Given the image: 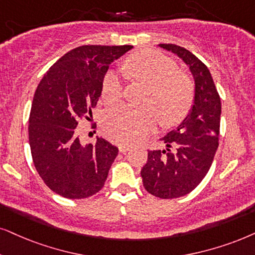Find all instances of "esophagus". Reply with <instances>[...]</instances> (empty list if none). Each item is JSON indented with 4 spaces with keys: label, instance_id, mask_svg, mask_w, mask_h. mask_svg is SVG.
<instances>
[{
    "label": "esophagus",
    "instance_id": "obj_1",
    "mask_svg": "<svg viewBox=\"0 0 255 255\" xmlns=\"http://www.w3.org/2000/svg\"><path fill=\"white\" fill-rule=\"evenodd\" d=\"M130 149V146H128V144H119V150H120V153H126V151H128Z\"/></svg>",
    "mask_w": 255,
    "mask_h": 255
}]
</instances>
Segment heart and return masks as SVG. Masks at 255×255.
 Segmentation results:
<instances>
[{
	"label": "heart",
	"instance_id": "heart-1",
	"mask_svg": "<svg viewBox=\"0 0 255 255\" xmlns=\"http://www.w3.org/2000/svg\"><path fill=\"white\" fill-rule=\"evenodd\" d=\"M126 75L131 81L148 87L142 108L118 106L102 118L104 129L119 143L137 142L154 129L161 119L163 125L181 122L194 101V87L188 76L179 73L173 60L153 50L131 54L124 62ZM124 85L117 73L108 72L102 81L106 104L121 101Z\"/></svg>",
	"mask_w": 255,
	"mask_h": 255
}]
</instances>
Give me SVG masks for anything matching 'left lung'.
<instances>
[{
	"instance_id": "left-lung-1",
	"label": "left lung",
	"mask_w": 255,
	"mask_h": 255,
	"mask_svg": "<svg viewBox=\"0 0 255 255\" xmlns=\"http://www.w3.org/2000/svg\"><path fill=\"white\" fill-rule=\"evenodd\" d=\"M159 47L178 55L194 79V101L189 114L176 129L161 140L163 150H149L141 169L144 188L161 199H175L191 193L211 168L220 134L221 101L211 73L194 54L176 44Z\"/></svg>"
}]
</instances>
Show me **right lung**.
<instances>
[{
	"instance_id": "obj_1",
	"label": "right lung",
	"mask_w": 255,
	"mask_h": 255,
	"mask_svg": "<svg viewBox=\"0 0 255 255\" xmlns=\"http://www.w3.org/2000/svg\"><path fill=\"white\" fill-rule=\"evenodd\" d=\"M133 46H81L68 51L44 74L29 115V144L44 183L63 198L83 199L107 180L119 149L102 137L83 146L75 135L79 119L95 108L113 61Z\"/></svg>"
}]
</instances>
